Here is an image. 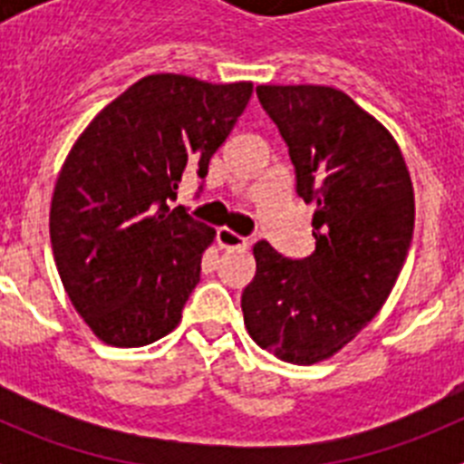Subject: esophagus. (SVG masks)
Returning <instances> with one entry per match:
<instances>
[{
  "label": "esophagus",
  "mask_w": 464,
  "mask_h": 464,
  "mask_svg": "<svg viewBox=\"0 0 464 464\" xmlns=\"http://www.w3.org/2000/svg\"><path fill=\"white\" fill-rule=\"evenodd\" d=\"M216 241H218V246L220 248H225V251H244V248H248V239L237 235L235 229H229V227H218V232H216Z\"/></svg>",
  "instance_id": "esophagus-1"
}]
</instances>
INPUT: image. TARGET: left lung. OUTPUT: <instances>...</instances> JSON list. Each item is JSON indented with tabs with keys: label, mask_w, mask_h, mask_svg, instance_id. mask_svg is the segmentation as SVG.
<instances>
[{
	"label": "left lung",
	"mask_w": 464,
	"mask_h": 464,
	"mask_svg": "<svg viewBox=\"0 0 464 464\" xmlns=\"http://www.w3.org/2000/svg\"><path fill=\"white\" fill-rule=\"evenodd\" d=\"M256 92L288 143L297 195L315 204V251L288 260L267 241L253 246L244 325L283 362L315 364L353 342L391 295L413 235L411 174L388 127L342 90Z\"/></svg>",
	"instance_id": "obj_1"
}]
</instances>
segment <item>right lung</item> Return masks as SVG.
<instances>
[{
	"label": "right lung",
	"mask_w": 464,
	"mask_h": 464,
	"mask_svg": "<svg viewBox=\"0 0 464 464\" xmlns=\"http://www.w3.org/2000/svg\"><path fill=\"white\" fill-rule=\"evenodd\" d=\"M251 94V81L153 73L73 141L53 190L51 244L73 309L100 342L149 346L181 323L216 229L169 199L186 176H207Z\"/></svg>",
	"instance_id": "1"
}]
</instances>
